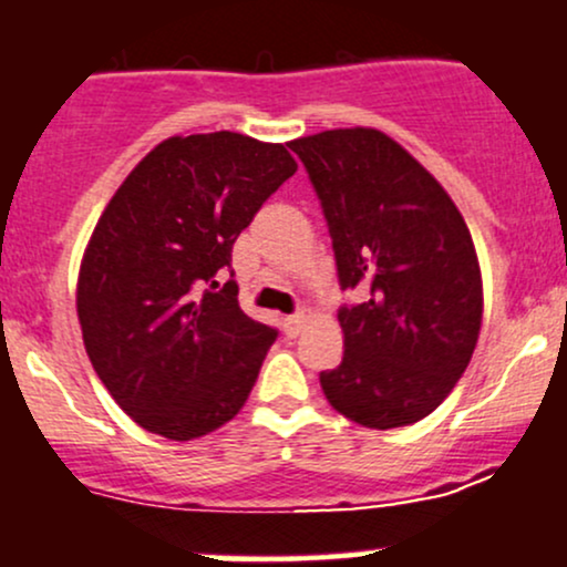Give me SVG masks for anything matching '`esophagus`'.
<instances>
[{
    "label": "esophagus",
    "mask_w": 567,
    "mask_h": 567,
    "mask_svg": "<svg viewBox=\"0 0 567 567\" xmlns=\"http://www.w3.org/2000/svg\"><path fill=\"white\" fill-rule=\"evenodd\" d=\"M303 323H307V312H303V309H299V312H293V315H288V318H282V329H285V333H288V337H299Z\"/></svg>",
    "instance_id": "obj_1"
}]
</instances>
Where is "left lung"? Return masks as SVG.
<instances>
[{
  "mask_svg": "<svg viewBox=\"0 0 567 567\" xmlns=\"http://www.w3.org/2000/svg\"><path fill=\"white\" fill-rule=\"evenodd\" d=\"M307 168L342 290L344 355L320 372L344 419L396 429L426 419L473 359L484 312L473 236L454 200L380 130H326L290 143Z\"/></svg>",
  "mask_w": 567,
  "mask_h": 567,
  "instance_id": "obj_1",
  "label": "left lung"
}]
</instances>
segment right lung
I'll return each mask as SVG.
<instances>
[{"instance_id": "1", "label": "right lung", "mask_w": 567, "mask_h": 567, "mask_svg": "<svg viewBox=\"0 0 567 567\" xmlns=\"http://www.w3.org/2000/svg\"><path fill=\"white\" fill-rule=\"evenodd\" d=\"M293 174L282 143L187 135L152 148L105 206L79 320L97 378L146 432L200 437L247 402L277 329L241 312L230 252Z\"/></svg>"}]
</instances>
